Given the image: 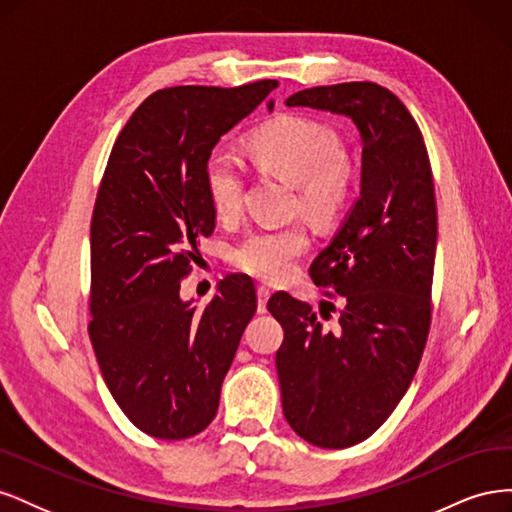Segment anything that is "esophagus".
I'll list each match as a JSON object with an SVG mask.
<instances>
[{
    "label": "esophagus",
    "mask_w": 512,
    "mask_h": 512,
    "mask_svg": "<svg viewBox=\"0 0 512 512\" xmlns=\"http://www.w3.org/2000/svg\"><path fill=\"white\" fill-rule=\"evenodd\" d=\"M256 294H258V312L265 314V312H267V301H269V297H271V288L258 286V288H256Z\"/></svg>",
    "instance_id": "esophagus-1"
}]
</instances>
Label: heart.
I'll use <instances>...</instances> for the list:
<instances>
[{
  "instance_id": "1",
  "label": "heart",
  "mask_w": 512,
  "mask_h": 512,
  "mask_svg": "<svg viewBox=\"0 0 512 512\" xmlns=\"http://www.w3.org/2000/svg\"><path fill=\"white\" fill-rule=\"evenodd\" d=\"M252 158L273 173L297 183V203L309 218L327 224L348 207L354 192L352 166L342 153L335 130L316 119L284 115L250 136ZM213 209L232 218L243 207V166L224 151H215L205 166ZM307 230L299 222L267 224L245 235L230 252L235 267L267 282H280L294 271L307 250Z\"/></svg>"
}]
</instances>
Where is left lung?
<instances>
[{
  "label": "left lung",
  "mask_w": 512,
  "mask_h": 512,
  "mask_svg": "<svg viewBox=\"0 0 512 512\" xmlns=\"http://www.w3.org/2000/svg\"><path fill=\"white\" fill-rule=\"evenodd\" d=\"M286 106L352 119L361 134V196L309 267L327 297H344L333 329L322 301L275 292L267 307L284 327L275 354L288 425L320 448L367 440L416 374L431 324L438 211L423 134L401 100L356 81L297 91Z\"/></svg>",
  "instance_id": "8db88e82"
}]
</instances>
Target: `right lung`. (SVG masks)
<instances>
[{"mask_svg": "<svg viewBox=\"0 0 512 512\" xmlns=\"http://www.w3.org/2000/svg\"><path fill=\"white\" fill-rule=\"evenodd\" d=\"M275 87L160 89L136 108L108 158L91 218L89 337L117 406L153 438H192L213 421L256 312L243 273L222 280L207 307L181 301L179 288L198 239L215 228L211 151Z\"/></svg>", "mask_w": 512, "mask_h": 512, "instance_id": "right-lung-1", "label": "right lung"}]
</instances>
